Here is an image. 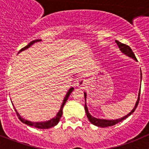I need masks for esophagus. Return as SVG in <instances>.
Here are the masks:
<instances>
[{
    "mask_svg": "<svg viewBox=\"0 0 149 149\" xmlns=\"http://www.w3.org/2000/svg\"><path fill=\"white\" fill-rule=\"evenodd\" d=\"M86 85V82L84 79H80V80H78L77 82H76V86L80 88H84Z\"/></svg>",
    "mask_w": 149,
    "mask_h": 149,
    "instance_id": "esophagus-1",
    "label": "esophagus"
}]
</instances>
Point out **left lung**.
Instances as JSON below:
<instances>
[{"instance_id":"1","label":"left lung","mask_w":149,"mask_h":149,"mask_svg":"<svg viewBox=\"0 0 149 149\" xmlns=\"http://www.w3.org/2000/svg\"><path fill=\"white\" fill-rule=\"evenodd\" d=\"M117 45H118V47H119L120 49L122 52H123L124 55H127L128 56L129 58H132L133 59L134 61H138L137 59H136V56H135L134 53H133V50L131 49V48L128 45H126L123 44V43L120 42L119 41H116ZM141 79H142V73H141ZM140 92H141V88L139 89V97H138V100L136 101V104H135V107H133V109L129 112L127 115H126L125 116L123 117V118H119V119H116V120H106V119H100V118H94L93 117L92 115H91V114L88 112V107H87V105H86V93L84 92V97H85V111H86V116L88 118V120L90 121V123L91 124L94 125L96 126H98V127H109V126H112V125H115V124L117 123H120V122L123 121V120L126 119L127 117H129L130 115H131L134 112V111L136 110V107L138 106V104H139V99H140Z\"/></svg>"}]
</instances>
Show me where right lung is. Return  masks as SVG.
Returning <instances> with one entry per match:
<instances>
[{
    "label": "right lung",
    "instance_id": "right-lung-1",
    "mask_svg": "<svg viewBox=\"0 0 149 149\" xmlns=\"http://www.w3.org/2000/svg\"><path fill=\"white\" fill-rule=\"evenodd\" d=\"M42 41L41 40H34V41H31V42L29 43L28 45H26V47H24V48H22V49H21L20 51L19 52H21L22 51H24L25 50V49H28L29 47H30L31 45H32L33 44H34L35 42H40ZM74 90V88L73 87H71V88H70V89L68 91L67 94H66L65 97H64L63 99V103L62 104H61V109H60L59 112L57 113V115H55V118H52V119H50L49 120H47V121H45V122H31V121H29V120H25L24 118H22V116H21L19 114V112H17V110L16 109V108L14 107V106H13V107H14L15 109V111H16V114H17L18 117H19V120H20L23 123H24V124L27 125H29V126H32V127H37V128H40V129H48V128H50V127H54V126L56 125L57 124H58V123H59L60 121V119H61V118L62 117V114H63V108L64 105H65V104L66 102H67L69 96H70V94H71L72 91Z\"/></svg>",
    "mask_w": 149,
    "mask_h": 149
}]
</instances>
